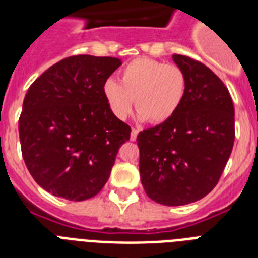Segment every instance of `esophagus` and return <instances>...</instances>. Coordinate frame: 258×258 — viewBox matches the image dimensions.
<instances>
[{"instance_id": "34e87169", "label": "esophagus", "mask_w": 258, "mask_h": 258, "mask_svg": "<svg viewBox=\"0 0 258 258\" xmlns=\"http://www.w3.org/2000/svg\"><path fill=\"white\" fill-rule=\"evenodd\" d=\"M138 134H139V130L138 128L131 130V141H135V139H137Z\"/></svg>"}]
</instances>
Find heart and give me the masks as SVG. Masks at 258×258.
I'll use <instances>...</instances> for the list:
<instances>
[{
  "mask_svg": "<svg viewBox=\"0 0 258 258\" xmlns=\"http://www.w3.org/2000/svg\"><path fill=\"white\" fill-rule=\"evenodd\" d=\"M115 79L103 83L101 93L113 116L124 120L133 112L134 101L142 120L162 124L179 109L186 93V76L178 66L153 58H135Z\"/></svg>",
  "mask_w": 258,
  "mask_h": 258,
  "instance_id": "heart-1",
  "label": "heart"
}]
</instances>
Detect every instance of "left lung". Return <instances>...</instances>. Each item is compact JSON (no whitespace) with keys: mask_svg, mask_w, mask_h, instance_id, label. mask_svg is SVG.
Masks as SVG:
<instances>
[{"mask_svg":"<svg viewBox=\"0 0 258 258\" xmlns=\"http://www.w3.org/2000/svg\"><path fill=\"white\" fill-rule=\"evenodd\" d=\"M186 76L179 109L166 123L138 134L139 171L146 194L158 204L180 206L216 187L234 143V107L212 70L172 54Z\"/></svg>","mask_w":258,"mask_h":258,"instance_id":"8db88e82","label":"left lung"}]
</instances>
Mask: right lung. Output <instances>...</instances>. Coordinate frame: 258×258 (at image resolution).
Segmentation results:
<instances>
[{"mask_svg": "<svg viewBox=\"0 0 258 258\" xmlns=\"http://www.w3.org/2000/svg\"><path fill=\"white\" fill-rule=\"evenodd\" d=\"M116 57L71 56L29 87L18 120L22 158L33 179L54 197L86 201L108 180L131 127L113 116L103 83Z\"/></svg>", "mask_w": 258, "mask_h": 258, "instance_id": "right-lung-1", "label": "right lung"}]
</instances>
